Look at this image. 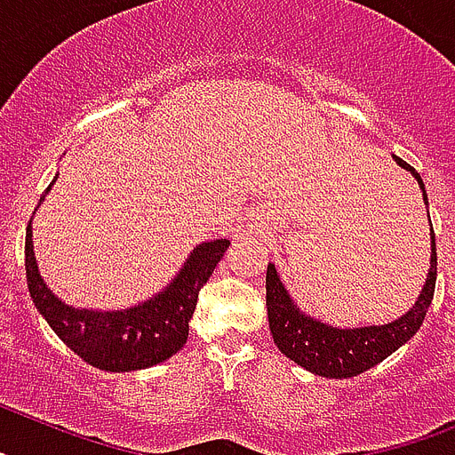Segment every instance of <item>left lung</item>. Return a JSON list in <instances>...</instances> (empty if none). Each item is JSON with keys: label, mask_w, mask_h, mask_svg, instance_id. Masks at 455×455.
Wrapping results in <instances>:
<instances>
[{"label": "left lung", "mask_w": 455, "mask_h": 455, "mask_svg": "<svg viewBox=\"0 0 455 455\" xmlns=\"http://www.w3.org/2000/svg\"><path fill=\"white\" fill-rule=\"evenodd\" d=\"M395 157V163L400 167L411 172V176L419 181L423 190V202L427 204L426 188H423L419 172L411 164L404 163L403 157ZM430 228H433V223H430ZM430 232H433V255H430L426 286H423L414 307L404 316L393 323H386V325L341 330L307 316L304 311H299L298 304L292 302L288 291L281 283L276 267L269 262L267 279H265V283H267V318L274 344L279 347L281 354L295 360L304 370L318 374V377L347 379L379 365L393 351L407 344L423 325V318H426L427 307H430L435 295L437 246H435V230Z\"/></svg>", "instance_id": "1"}]
</instances>
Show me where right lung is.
Wrapping results in <instances>:
<instances>
[{"mask_svg":"<svg viewBox=\"0 0 455 455\" xmlns=\"http://www.w3.org/2000/svg\"><path fill=\"white\" fill-rule=\"evenodd\" d=\"M51 186L46 188V193ZM46 193L41 195L39 204ZM228 246H230L228 239L200 243L163 292H157L156 298L146 299L132 309H74L55 298L41 279L32 249V220H29L28 236H25V272H28L29 298L48 325L55 330V335L88 365L104 371L144 370L172 358L186 344L188 323L193 318L197 295Z\"/></svg>","mask_w":455,"mask_h":455,"instance_id":"obj_1","label":"right lung"}]
</instances>
